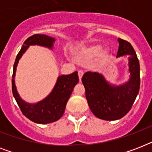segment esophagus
Returning a JSON list of instances; mask_svg holds the SVG:
<instances>
[{"instance_id": "esophagus-1", "label": "esophagus", "mask_w": 152, "mask_h": 152, "mask_svg": "<svg viewBox=\"0 0 152 152\" xmlns=\"http://www.w3.org/2000/svg\"><path fill=\"white\" fill-rule=\"evenodd\" d=\"M83 75V72L82 70H80L78 72V76H79V79H80V80H81V79H82V76Z\"/></svg>"}]
</instances>
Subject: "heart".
I'll use <instances>...</instances> for the list:
<instances>
[{
    "label": "heart",
    "mask_w": 152,
    "mask_h": 152,
    "mask_svg": "<svg viewBox=\"0 0 152 152\" xmlns=\"http://www.w3.org/2000/svg\"><path fill=\"white\" fill-rule=\"evenodd\" d=\"M102 47L98 45H94V46H91L89 47H86V48L82 49L80 52L77 53V57L80 60H90L92 59L93 57H96L100 52H101ZM106 57V52L102 51L99 55L100 59L103 60Z\"/></svg>",
    "instance_id": "heart-1"
}]
</instances>
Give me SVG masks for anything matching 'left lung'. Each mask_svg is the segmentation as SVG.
<instances>
[{
	"mask_svg": "<svg viewBox=\"0 0 152 152\" xmlns=\"http://www.w3.org/2000/svg\"><path fill=\"white\" fill-rule=\"evenodd\" d=\"M117 57L127 56L129 80L121 85L111 84L101 73L87 72L82 78L86 99L91 110L98 118L118 120L131 110L140 90V63L134 49L129 42L118 39Z\"/></svg>",
	"mask_w": 152,
	"mask_h": 152,
	"instance_id": "1",
	"label": "left lung"
}]
</instances>
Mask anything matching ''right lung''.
Here are the masks:
<instances>
[{
  "label": "right lung",
  "instance_id": "add662e5",
  "mask_svg": "<svg viewBox=\"0 0 152 152\" xmlns=\"http://www.w3.org/2000/svg\"><path fill=\"white\" fill-rule=\"evenodd\" d=\"M54 38L46 34H37L29 37L23 42L22 48L16 56L12 79L13 96L25 117L38 124H48L59 120L64 114L67 102L71 95L74 87L79 82L78 72H74L69 75L58 76L52 91L44 99L36 103H29L23 100L16 89L15 76L19 61L30 46H40L51 49L53 47Z\"/></svg>",
  "mask_w": 152,
  "mask_h": 152
}]
</instances>
